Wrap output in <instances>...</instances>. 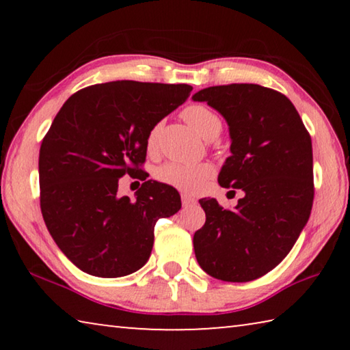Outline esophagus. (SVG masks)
I'll return each mask as SVG.
<instances>
[{
	"label": "esophagus",
	"mask_w": 350,
	"mask_h": 350,
	"mask_svg": "<svg viewBox=\"0 0 350 350\" xmlns=\"http://www.w3.org/2000/svg\"><path fill=\"white\" fill-rule=\"evenodd\" d=\"M182 204H183V206H189V205H194L198 202H196V199L188 196V194H182Z\"/></svg>",
	"instance_id": "esophagus-1"
}]
</instances>
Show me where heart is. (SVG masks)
Masks as SVG:
<instances>
[{
	"instance_id": "heart-1",
	"label": "heart",
	"mask_w": 350,
	"mask_h": 350,
	"mask_svg": "<svg viewBox=\"0 0 350 350\" xmlns=\"http://www.w3.org/2000/svg\"><path fill=\"white\" fill-rule=\"evenodd\" d=\"M182 116L188 125L205 140L215 139L221 133V118L202 105L188 106ZM159 133H161V125L151 128L146 139L148 150L156 148ZM213 173H215V170L208 163L168 162L156 171V176L159 180L168 183V185L177 189H182V191L199 193L206 187V183L213 177Z\"/></svg>"
}]
</instances>
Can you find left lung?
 Returning a JSON list of instances; mask_svg holds the SVG:
<instances>
[{
    "instance_id": "1",
    "label": "left lung",
    "mask_w": 350,
    "mask_h": 350,
    "mask_svg": "<svg viewBox=\"0 0 350 350\" xmlns=\"http://www.w3.org/2000/svg\"><path fill=\"white\" fill-rule=\"evenodd\" d=\"M191 98L227 122L232 156L217 182L244 193L233 210L213 198L199 200L206 221L193 238L196 259L216 280L253 281L287 256L309 221L312 139L293 103L269 88L233 83L205 88Z\"/></svg>"
}]
</instances>
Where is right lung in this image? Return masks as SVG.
Segmentation results:
<instances>
[{
	"label": "right lung",
	"instance_id": "right-lung-1",
	"mask_svg": "<svg viewBox=\"0 0 350 350\" xmlns=\"http://www.w3.org/2000/svg\"><path fill=\"white\" fill-rule=\"evenodd\" d=\"M191 91L118 80L75 92L58 111L40 148V205L52 239L85 273L137 271L150 259L154 225L180 210L179 193L137 167L151 128ZM125 174L146 180L135 201L116 194Z\"/></svg>",
	"mask_w": 350,
	"mask_h": 350
}]
</instances>
